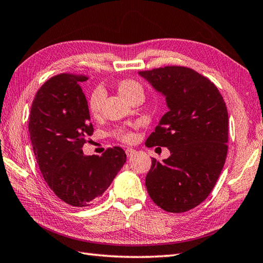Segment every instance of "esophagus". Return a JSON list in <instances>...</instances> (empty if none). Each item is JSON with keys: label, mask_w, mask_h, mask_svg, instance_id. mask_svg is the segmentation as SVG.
Masks as SVG:
<instances>
[{"label": "esophagus", "mask_w": 263, "mask_h": 263, "mask_svg": "<svg viewBox=\"0 0 263 263\" xmlns=\"http://www.w3.org/2000/svg\"><path fill=\"white\" fill-rule=\"evenodd\" d=\"M135 153H136V151H135V149H133V148H130V147L126 148V154H127V156H128V157L133 156V155L135 154Z\"/></svg>", "instance_id": "obj_1"}]
</instances>
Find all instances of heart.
Listing matches in <instances>:
<instances>
[{
	"label": "heart",
	"mask_w": 263,
	"mask_h": 263,
	"mask_svg": "<svg viewBox=\"0 0 263 263\" xmlns=\"http://www.w3.org/2000/svg\"><path fill=\"white\" fill-rule=\"evenodd\" d=\"M117 91L121 98H124L126 101L129 102L132 99L137 96H143V87L138 82L134 80H121L117 84ZM101 104H102V92L100 90H95L89 99V109L92 116L98 117L101 112ZM122 141L129 142L133 139V135L127 132L118 130L117 132Z\"/></svg>",
	"instance_id": "heart-1"
}]
</instances>
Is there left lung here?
Listing matches in <instances>:
<instances>
[{
    "label": "left lung",
    "instance_id": "8db88e82",
    "mask_svg": "<svg viewBox=\"0 0 263 263\" xmlns=\"http://www.w3.org/2000/svg\"><path fill=\"white\" fill-rule=\"evenodd\" d=\"M138 74L165 97L168 108L145 143L171 153L162 163L152 159L145 179L147 192L165 212H188L209 196L224 166L226 104L212 81L189 67L165 66Z\"/></svg>",
    "mask_w": 263,
    "mask_h": 263
}]
</instances>
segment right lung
Wrapping results in <instances>:
<instances>
[{"mask_svg":"<svg viewBox=\"0 0 263 263\" xmlns=\"http://www.w3.org/2000/svg\"><path fill=\"white\" fill-rule=\"evenodd\" d=\"M85 75L58 74L36 93L29 117L34 156L49 188L64 202L89 206L111 184L126 162L121 147L101 156L84 155L93 134L89 106L81 87Z\"/></svg>","mask_w":263,"mask_h":263,"instance_id":"add662e5","label":"right lung"}]
</instances>
